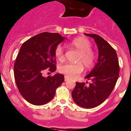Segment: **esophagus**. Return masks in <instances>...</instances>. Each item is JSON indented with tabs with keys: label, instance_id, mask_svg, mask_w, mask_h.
Segmentation results:
<instances>
[{
	"label": "esophagus",
	"instance_id": "obj_1",
	"mask_svg": "<svg viewBox=\"0 0 131 131\" xmlns=\"http://www.w3.org/2000/svg\"><path fill=\"white\" fill-rule=\"evenodd\" d=\"M64 79H65V81H68V80H69V78H68L67 76H65Z\"/></svg>",
	"mask_w": 131,
	"mask_h": 131
}]
</instances>
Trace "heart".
I'll return each instance as SVG.
<instances>
[{
  "mask_svg": "<svg viewBox=\"0 0 131 131\" xmlns=\"http://www.w3.org/2000/svg\"><path fill=\"white\" fill-rule=\"evenodd\" d=\"M69 45L75 48L79 51V54L77 58V63H67L60 66L58 71L68 77L73 78L79 75L83 71V66L86 69L93 68L96 61V54L91 49V41L83 36L75 38L69 43ZM55 57L58 60H63L64 58L63 49L62 45H58L54 49Z\"/></svg>",
  "mask_w": 131,
  "mask_h": 131,
  "instance_id": "1",
  "label": "heart"
}]
</instances>
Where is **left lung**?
<instances>
[{"instance_id":"8db88e82","label":"left lung","mask_w":131,"mask_h":131,"mask_svg":"<svg viewBox=\"0 0 131 131\" xmlns=\"http://www.w3.org/2000/svg\"><path fill=\"white\" fill-rule=\"evenodd\" d=\"M93 38L97 45L98 60L86 79L88 82H76L72 97L77 105L84 108L99 106L109 97L114 90L119 74L118 58L115 49L97 34H84Z\"/></svg>"}]
</instances>
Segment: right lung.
Here are the masks:
<instances>
[{
  "label": "right lung",
  "mask_w": 131,
  "mask_h": 131,
  "mask_svg": "<svg viewBox=\"0 0 131 131\" xmlns=\"http://www.w3.org/2000/svg\"><path fill=\"white\" fill-rule=\"evenodd\" d=\"M65 38L58 33L43 32L24 42L14 63L15 83L24 99L34 105H43L51 101L56 90L64 81V76L57 73L44 77L47 69H56L54 49Z\"/></svg>",
  "instance_id": "right-lung-1"
}]
</instances>
